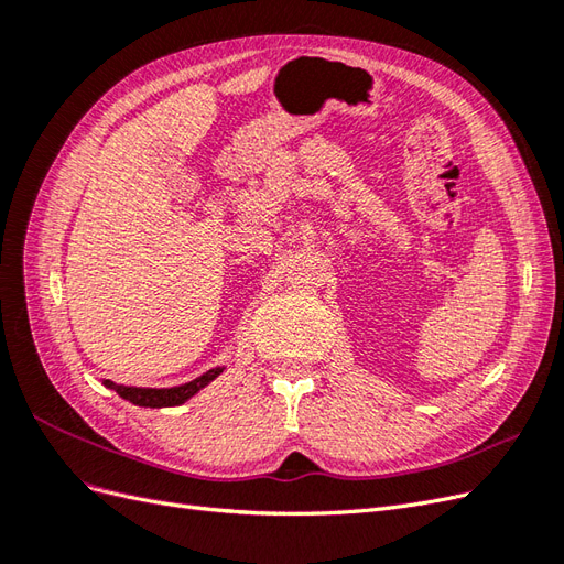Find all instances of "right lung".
Masks as SVG:
<instances>
[{
	"label": "right lung",
	"instance_id": "obj_1",
	"mask_svg": "<svg viewBox=\"0 0 564 564\" xmlns=\"http://www.w3.org/2000/svg\"><path fill=\"white\" fill-rule=\"evenodd\" d=\"M220 371H224V367L209 369L207 373H202V377H197L195 381L176 386V388H133V386H117V383H112L108 379L104 383L110 390H115L119 398H124V400H129L133 404L160 409V406H178L185 400H191L195 392H199L204 386H209Z\"/></svg>",
	"mask_w": 564,
	"mask_h": 564
}]
</instances>
